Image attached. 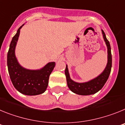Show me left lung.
Returning <instances> with one entry per match:
<instances>
[{
    "label": "left lung",
    "instance_id": "left-lung-1",
    "mask_svg": "<svg viewBox=\"0 0 125 125\" xmlns=\"http://www.w3.org/2000/svg\"><path fill=\"white\" fill-rule=\"evenodd\" d=\"M102 34L103 36L104 40L105 41L106 44L108 49V62L104 70L102 73L98 77L91 81L86 83H76L70 78L69 71H68V66L66 65L65 69V74L66 77V81L68 86L71 91L78 94L79 95H90L96 93L99 91L103 87L104 84L108 80L110 74L111 73V66H112V56L111 52V46L110 42L106 39V35L102 30Z\"/></svg>",
    "mask_w": 125,
    "mask_h": 125
}]
</instances>
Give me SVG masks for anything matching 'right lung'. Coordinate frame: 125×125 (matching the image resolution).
Wrapping results in <instances>:
<instances>
[{"mask_svg":"<svg viewBox=\"0 0 125 125\" xmlns=\"http://www.w3.org/2000/svg\"><path fill=\"white\" fill-rule=\"evenodd\" d=\"M12 37L7 53V67L10 78L14 86L21 93L25 95L34 96L43 93L47 89L49 78L55 67L54 62H51L38 70H30L22 67L15 55V46L17 44L20 29Z\"/></svg>","mask_w":125,"mask_h":125,"instance_id":"add662e5","label":"right lung"}]
</instances>
